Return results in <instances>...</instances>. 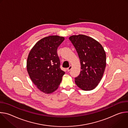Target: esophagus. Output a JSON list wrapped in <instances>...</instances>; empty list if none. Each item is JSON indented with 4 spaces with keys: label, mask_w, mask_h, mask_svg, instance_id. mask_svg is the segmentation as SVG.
Returning a JSON list of instances; mask_svg holds the SVG:
<instances>
[{
    "label": "esophagus",
    "mask_w": 128,
    "mask_h": 128,
    "mask_svg": "<svg viewBox=\"0 0 128 128\" xmlns=\"http://www.w3.org/2000/svg\"><path fill=\"white\" fill-rule=\"evenodd\" d=\"M71 69H72V66H70L68 68H67V71H70L71 70Z\"/></svg>",
    "instance_id": "1"
}]
</instances>
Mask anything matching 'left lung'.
Here are the masks:
<instances>
[{
  "mask_svg": "<svg viewBox=\"0 0 128 128\" xmlns=\"http://www.w3.org/2000/svg\"><path fill=\"white\" fill-rule=\"evenodd\" d=\"M69 38L77 51L81 64L82 70L75 78V82L82 90H92L102 78L106 64L105 52L99 42L89 36L80 34Z\"/></svg>",
  "mask_w": 128,
  "mask_h": 128,
  "instance_id": "1",
  "label": "left lung"
}]
</instances>
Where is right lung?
Segmentation results:
<instances>
[{
    "label": "right lung",
    "mask_w": 128,
    "mask_h": 128,
    "mask_svg": "<svg viewBox=\"0 0 128 128\" xmlns=\"http://www.w3.org/2000/svg\"><path fill=\"white\" fill-rule=\"evenodd\" d=\"M64 38L49 36L39 40L30 50L27 61L29 76L42 92L50 94L59 87L65 72L60 67L57 48Z\"/></svg>",
    "instance_id": "1"
}]
</instances>
